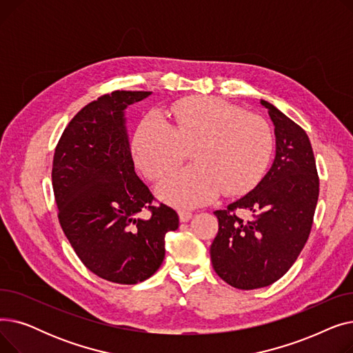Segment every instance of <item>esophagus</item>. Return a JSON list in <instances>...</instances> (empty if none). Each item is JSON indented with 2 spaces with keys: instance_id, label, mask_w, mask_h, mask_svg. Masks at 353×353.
<instances>
[{
  "instance_id": "1",
  "label": "esophagus",
  "mask_w": 353,
  "mask_h": 353,
  "mask_svg": "<svg viewBox=\"0 0 353 353\" xmlns=\"http://www.w3.org/2000/svg\"><path fill=\"white\" fill-rule=\"evenodd\" d=\"M179 219L181 223H186V221H189L192 219V213L188 210H179Z\"/></svg>"
}]
</instances>
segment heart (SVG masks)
<instances>
[{
  "label": "heart",
  "mask_w": 353,
  "mask_h": 353,
  "mask_svg": "<svg viewBox=\"0 0 353 353\" xmlns=\"http://www.w3.org/2000/svg\"><path fill=\"white\" fill-rule=\"evenodd\" d=\"M165 121L145 116L133 139V152L145 174L160 180L194 144L193 165L165 179L159 196L169 205L193 209L228 194H243L263 176L273 148L269 124L217 97L184 99L167 110Z\"/></svg>",
  "instance_id": "heart-1"
}]
</instances>
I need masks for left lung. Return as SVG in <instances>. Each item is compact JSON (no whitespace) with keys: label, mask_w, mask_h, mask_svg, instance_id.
Here are the masks:
<instances>
[{"label":"left lung","mask_w":353,"mask_h":353,"mask_svg":"<svg viewBox=\"0 0 353 353\" xmlns=\"http://www.w3.org/2000/svg\"><path fill=\"white\" fill-rule=\"evenodd\" d=\"M274 125L276 154L257 186L225 210L210 246L214 272L233 288H265L292 268L309 237L319 197V177L305 130L261 100ZM236 210H250L243 221Z\"/></svg>","instance_id":"obj_1"}]
</instances>
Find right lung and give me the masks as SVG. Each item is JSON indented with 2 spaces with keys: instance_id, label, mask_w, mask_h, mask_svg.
I'll return each instance as SVG.
<instances>
[{
  "instance_id": "1",
  "label": "right lung",
  "mask_w": 353,
  "mask_h": 353,
  "mask_svg": "<svg viewBox=\"0 0 353 353\" xmlns=\"http://www.w3.org/2000/svg\"><path fill=\"white\" fill-rule=\"evenodd\" d=\"M152 91H113L72 117L55 147L52 190L59 220L84 266L113 283L136 285L157 272L177 213L136 174L124 110ZM151 212L147 219L138 214Z\"/></svg>"
}]
</instances>
